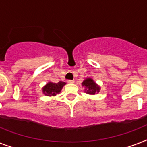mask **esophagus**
Listing matches in <instances>:
<instances>
[{
  "label": "esophagus",
  "instance_id": "esophagus-1",
  "mask_svg": "<svg viewBox=\"0 0 147 147\" xmlns=\"http://www.w3.org/2000/svg\"><path fill=\"white\" fill-rule=\"evenodd\" d=\"M74 80H68V83H73Z\"/></svg>",
  "mask_w": 147,
  "mask_h": 147
}]
</instances>
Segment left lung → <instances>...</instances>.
Listing matches in <instances>:
<instances>
[{
  "label": "left lung",
  "mask_w": 147,
  "mask_h": 147,
  "mask_svg": "<svg viewBox=\"0 0 147 147\" xmlns=\"http://www.w3.org/2000/svg\"><path fill=\"white\" fill-rule=\"evenodd\" d=\"M82 85L85 88V93L88 94H95L100 92V87L91 78L85 79L82 83Z\"/></svg>",
  "instance_id": "8db88e82"
}]
</instances>
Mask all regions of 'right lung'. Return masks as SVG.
I'll return each mask as SVG.
<instances>
[{"label":"right lung","mask_w":147,"mask_h":147,"mask_svg":"<svg viewBox=\"0 0 147 147\" xmlns=\"http://www.w3.org/2000/svg\"><path fill=\"white\" fill-rule=\"evenodd\" d=\"M66 83L62 82V81H60L58 83H47V85L42 88V92L47 96H55V95H56V94H59L61 92L62 87Z\"/></svg>","instance_id":"1"}]
</instances>
